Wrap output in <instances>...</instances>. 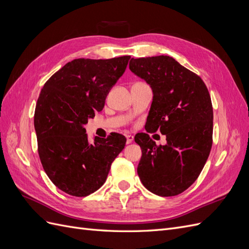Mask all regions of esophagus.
<instances>
[{
    "instance_id": "obj_1",
    "label": "esophagus",
    "mask_w": 249,
    "mask_h": 249,
    "mask_svg": "<svg viewBox=\"0 0 249 249\" xmlns=\"http://www.w3.org/2000/svg\"><path fill=\"white\" fill-rule=\"evenodd\" d=\"M133 140H134V136H132V135H126V143H127V144L132 143Z\"/></svg>"
}]
</instances>
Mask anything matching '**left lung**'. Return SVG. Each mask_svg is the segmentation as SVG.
<instances>
[{"instance_id": "obj_1", "label": "left lung", "mask_w": 249, "mask_h": 249, "mask_svg": "<svg viewBox=\"0 0 249 249\" xmlns=\"http://www.w3.org/2000/svg\"><path fill=\"white\" fill-rule=\"evenodd\" d=\"M132 72L153 89L146 131L166 135L157 145L148 134L135 136L142 150L137 172L147 190L175 196L200 175L213 143V107L199 76L169 56L132 58Z\"/></svg>"}]
</instances>
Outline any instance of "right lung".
<instances>
[{
	"instance_id": "obj_1",
	"label": "right lung",
	"mask_w": 249,
	"mask_h": 249,
	"mask_svg": "<svg viewBox=\"0 0 249 249\" xmlns=\"http://www.w3.org/2000/svg\"><path fill=\"white\" fill-rule=\"evenodd\" d=\"M130 58L74 59L41 89L34 114L38 155L53 184L72 196L100 189L125 145V137L117 133L90 143L84 124L102 111Z\"/></svg>"
}]
</instances>
